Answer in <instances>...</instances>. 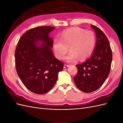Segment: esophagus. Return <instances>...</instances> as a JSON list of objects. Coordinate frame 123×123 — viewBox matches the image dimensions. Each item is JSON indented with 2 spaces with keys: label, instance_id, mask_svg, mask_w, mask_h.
Listing matches in <instances>:
<instances>
[{
  "label": "esophagus",
  "instance_id": "esophagus-1",
  "mask_svg": "<svg viewBox=\"0 0 123 123\" xmlns=\"http://www.w3.org/2000/svg\"><path fill=\"white\" fill-rule=\"evenodd\" d=\"M68 67H69V65L65 64V65H64V68H66Z\"/></svg>",
  "mask_w": 123,
  "mask_h": 123
}]
</instances>
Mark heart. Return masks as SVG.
<instances>
[{"label": "heart", "instance_id": "obj_1", "mask_svg": "<svg viewBox=\"0 0 123 123\" xmlns=\"http://www.w3.org/2000/svg\"><path fill=\"white\" fill-rule=\"evenodd\" d=\"M95 43V35L92 31L74 27L62 32L60 38L54 39L53 47L56 56L62 60L69 47L70 51L66 59L69 62H73L80 58L83 60L88 57L93 51Z\"/></svg>", "mask_w": 123, "mask_h": 123}]
</instances>
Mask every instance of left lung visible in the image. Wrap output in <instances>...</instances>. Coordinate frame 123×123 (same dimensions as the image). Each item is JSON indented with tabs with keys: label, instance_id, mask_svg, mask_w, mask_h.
I'll return each instance as SVG.
<instances>
[{
	"label": "left lung",
	"instance_id": "8db88e82",
	"mask_svg": "<svg viewBox=\"0 0 123 123\" xmlns=\"http://www.w3.org/2000/svg\"><path fill=\"white\" fill-rule=\"evenodd\" d=\"M96 36L95 49L91 57L76 65L77 73L74 77L76 87L81 91L90 93L98 90L108 76L112 59L110 43L104 32L91 25Z\"/></svg>",
	"mask_w": 123,
	"mask_h": 123
}]
</instances>
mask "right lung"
<instances>
[{"instance_id": "add662e5", "label": "right lung", "mask_w": 123, "mask_h": 123, "mask_svg": "<svg viewBox=\"0 0 123 123\" xmlns=\"http://www.w3.org/2000/svg\"><path fill=\"white\" fill-rule=\"evenodd\" d=\"M54 29L42 26L29 30L19 39L15 50L18 75L25 87L35 94L49 91L64 67V64L55 57L51 49L53 40L49 34Z\"/></svg>"}]
</instances>
